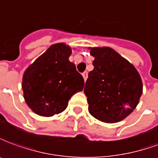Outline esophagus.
<instances>
[{
	"label": "esophagus",
	"mask_w": 158,
	"mask_h": 158,
	"mask_svg": "<svg viewBox=\"0 0 158 158\" xmlns=\"http://www.w3.org/2000/svg\"><path fill=\"white\" fill-rule=\"evenodd\" d=\"M82 77L84 78V81H86L87 78H88V72H87V71H84V72L82 73Z\"/></svg>",
	"instance_id": "esophagus-1"
}]
</instances>
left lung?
I'll list each match as a JSON object with an SVG mask.
<instances>
[{
  "label": "left lung",
  "instance_id": "left-lung-1",
  "mask_svg": "<svg viewBox=\"0 0 158 158\" xmlns=\"http://www.w3.org/2000/svg\"><path fill=\"white\" fill-rule=\"evenodd\" d=\"M94 57L84 93L88 110L96 119L114 123L123 120L139 104L143 84L135 67L114 49L89 48Z\"/></svg>",
  "mask_w": 158,
  "mask_h": 158
}]
</instances>
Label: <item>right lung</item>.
<instances>
[{"label":"right lung","mask_w":158,"mask_h":158,"mask_svg":"<svg viewBox=\"0 0 158 158\" xmlns=\"http://www.w3.org/2000/svg\"><path fill=\"white\" fill-rule=\"evenodd\" d=\"M65 43L53 44L24 71L23 98L28 106L41 117H52L66 109L71 96L82 91L84 80L69 57Z\"/></svg>","instance_id":"right-lung-1"}]
</instances>
